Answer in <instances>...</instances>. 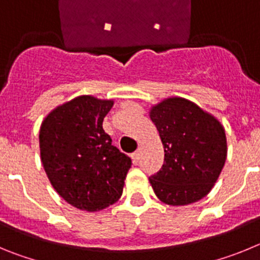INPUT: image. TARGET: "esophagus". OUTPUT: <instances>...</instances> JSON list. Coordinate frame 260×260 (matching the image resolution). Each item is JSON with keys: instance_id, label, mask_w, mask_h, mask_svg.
Returning a JSON list of instances; mask_svg holds the SVG:
<instances>
[{"instance_id": "esophagus-1", "label": "esophagus", "mask_w": 260, "mask_h": 260, "mask_svg": "<svg viewBox=\"0 0 260 260\" xmlns=\"http://www.w3.org/2000/svg\"><path fill=\"white\" fill-rule=\"evenodd\" d=\"M139 157H141V153H139V151H135V152L132 155L133 162H134V164H137V162L139 161Z\"/></svg>"}]
</instances>
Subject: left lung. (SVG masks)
Wrapping results in <instances>:
<instances>
[{"label": "left lung", "mask_w": 260, "mask_h": 260, "mask_svg": "<svg viewBox=\"0 0 260 260\" xmlns=\"http://www.w3.org/2000/svg\"><path fill=\"white\" fill-rule=\"evenodd\" d=\"M164 146V164L150 177L162 203L186 206L204 198L226 160V137L220 121L195 103L168 98L151 108Z\"/></svg>", "instance_id": "8db88e82"}]
</instances>
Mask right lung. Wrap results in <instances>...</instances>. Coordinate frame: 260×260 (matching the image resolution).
Segmentation results:
<instances>
[{
  "label": "right lung",
  "mask_w": 260,
  "mask_h": 260,
  "mask_svg": "<svg viewBox=\"0 0 260 260\" xmlns=\"http://www.w3.org/2000/svg\"><path fill=\"white\" fill-rule=\"evenodd\" d=\"M113 100L78 96L53 109L39 134L44 171L59 197L79 210H103L122 195L132 158L112 146L103 121Z\"/></svg>",
  "instance_id": "obj_1"
}]
</instances>
